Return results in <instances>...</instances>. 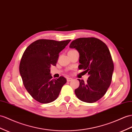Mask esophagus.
Returning a JSON list of instances; mask_svg holds the SVG:
<instances>
[{"instance_id":"34e87169","label":"esophagus","mask_w":132,"mask_h":132,"mask_svg":"<svg viewBox=\"0 0 132 132\" xmlns=\"http://www.w3.org/2000/svg\"><path fill=\"white\" fill-rule=\"evenodd\" d=\"M71 80H72V79L71 78V77H67V81L70 82Z\"/></svg>"}]
</instances>
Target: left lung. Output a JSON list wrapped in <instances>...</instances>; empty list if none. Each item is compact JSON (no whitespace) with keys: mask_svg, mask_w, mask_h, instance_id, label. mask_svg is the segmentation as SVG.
Masks as SVG:
<instances>
[{"mask_svg":"<svg viewBox=\"0 0 132 132\" xmlns=\"http://www.w3.org/2000/svg\"><path fill=\"white\" fill-rule=\"evenodd\" d=\"M69 47L79 53L80 70H85L89 76L86 82L78 79L80 86L75 90L77 98L92 103L101 99L110 85L114 64L109 48L101 40L80 38L73 40Z\"/></svg>","mask_w":132,"mask_h":132,"instance_id":"obj_1","label":"left lung"}]
</instances>
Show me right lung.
I'll list each match as a JSON object with an SVG mask.
<instances>
[{
    "label": "right lung",
    "mask_w": 132,
    "mask_h": 132,
    "mask_svg": "<svg viewBox=\"0 0 132 132\" xmlns=\"http://www.w3.org/2000/svg\"><path fill=\"white\" fill-rule=\"evenodd\" d=\"M71 41L38 39L25 50L19 65V72L24 86L34 99L43 104L58 97L66 82L63 76L52 79L50 67L56 66L59 53Z\"/></svg>",
    "instance_id": "obj_1"
}]
</instances>
